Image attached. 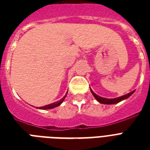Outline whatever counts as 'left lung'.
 <instances>
[{"mask_svg":"<svg viewBox=\"0 0 150 150\" xmlns=\"http://www.w3.org/2000/svg\"><path fill=\"white\" fill-rule=\"evenodd\" d=\"M90 90H91L92 93H93V95L94 96V97L98 100L99 102L101 103H103V104H114V103H117L121 102V100H125V99L128 98V97H129V96H130L131 95L134 93V92H135V91L131 92V93H129L126 94V95H125V96H121V97H118V98L106 99V98H103V97H100V96H97V95H96V94L95 93H94L91 89H90Z\"/></svg>","mask_w":150,"mask_h":150,"instance_id":"1","label":"left lung"}]
</instances>
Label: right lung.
<instances>
[{
  "label": "right lung",
  "instance_id": "obj_1",
  "mask_svg": "<svg viewBox=\"0 0 150 150\" xmlns=\"http://www.w3.org/2000/svg\"><path fill=\"white\" fill-rule=\"evenodd\" d=\"M67 95V94H66ZM65 95V96H66ZM65 96L64 97L63 99H61V100H59V101H57V102H55V103H51V104H48V105H46V106H44V107H40V109H52V108H54V107H57V106H59V105L61 104V103L63 102L64 100V98H65Z\"/></svg>",
  "mask_w": 150,
  "mask_h": 150
}]
</instances>
